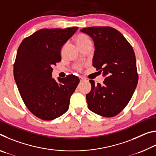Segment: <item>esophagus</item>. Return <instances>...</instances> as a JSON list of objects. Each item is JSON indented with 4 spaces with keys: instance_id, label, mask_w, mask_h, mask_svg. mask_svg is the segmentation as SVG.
Here are the masks:
<instances>
[{
    "instance_id": "1",
    "label": "esophagus",
    "mask_w": 156,
    "mask_h": 156,
    "mask_svg": "<svg viewBox=\"0 0 156 156\" xmlns=\"http://www.w3.org/2000/svg\"><path fill=\"white\" fill-rule=\"evenodd\" d=\"M79 78H80V82H83V81H84V80H85V78H83V77H79Z\"/></svg>"
}]
</instances>
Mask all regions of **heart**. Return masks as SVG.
<instances>
[{
  "mask_svg": "<svg viewBox=\"0 0 156 156\" xmlns=\"http://www.w3.org/2000/svg\"><path fill=\"white\" fill-rule=\"evenodd\" d=\"M89 42H91L90 39H89L87 36L84 35V34H78V35L76 36V44H77L78 47H80L81 46L84 45V44H85L86 43H89ZM76 69L77 70L80 71V70H81L82 67L80 65L76 66Z\"/></svg>",
  "mask_w": 156,
  "mask_h": 156,
  "instance_id": "b5f03b06",
  "label": "heart"
}]
</instances>
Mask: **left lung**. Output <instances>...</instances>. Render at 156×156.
I'll list each match as a JSON object with an SVG mask.
<instances>
[{"mask_svg": "<svg viewBox=\"0 0 156 156\" xmlns=\"http://www.w3.org/2000/svg\"><path fill=\"white\" fill-rule=\"evenodd\" d=\"M93 39V66L105 76L103 83L92 80L86 95L87 107L103 117H113L129 103L138 81L133 49L119 31L110 27H91L80 30Z\"/></svg>", "mask_w": 156, "mask_h": 156, "instance_id": "obj_1", "label": "left lung"}]
</instances>
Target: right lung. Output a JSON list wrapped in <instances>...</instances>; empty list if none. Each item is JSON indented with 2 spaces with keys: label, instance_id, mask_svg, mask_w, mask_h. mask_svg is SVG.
I'll return each instance as SVG.
<instances>
[{
  "label": "right lung",
  "instance_id": "add662e5",
  "mask_svg": "<svg viewBox=\"0 0 156 156\" xmlns=\"http://www.w3.org/2000/svg\"><path fill=\"white\" fill-rule=\"evenodd\" d=\"M78 29H42L25 38L18 49L14 76L26 107L36 117L51 120L69 109L80 80L74 75L51 77L52 67L61 60L62 47Z\"/></svg>",
  "mask_w": 156,
  "mask_h": 156
}]
</instances>
